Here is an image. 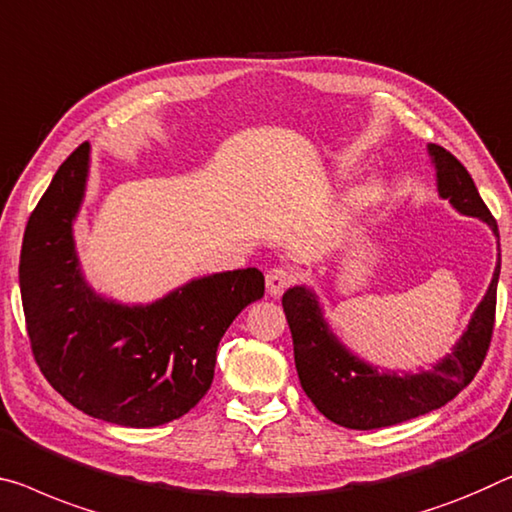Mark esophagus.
<instances>
[{
  "label": "esophagus",
  "instance_id": "esophagus-1",
  "mask_svg": "<svg viewBox=\"0 0 512 512\" xmlns=\"http://www.w3.org/2000/svg\"><path fill=\"white\" fill-rule=\"evenodd\" d=\"M293 272L286 270V267H274V270L267 272L265 277V288L270 297H281L283 290H286L290 283H293Z\"/></svg>",
  "mask_w": 512,
  "mask_h": 512
}]
</instances>
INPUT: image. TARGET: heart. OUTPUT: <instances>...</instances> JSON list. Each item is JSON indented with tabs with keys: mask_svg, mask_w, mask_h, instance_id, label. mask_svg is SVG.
Segmentation results:
<instances>
[{
	"mask_svg": "<svg viewBox=\"0 0 512 512\" xmlns=\"http://www.w3.org/2000/svg\"><path fill=\"white\" fill-rule=\"evenodd\" d=\"M384 194H387L384 178L371 174L361 178L355 187H350V192L345 194V208L350 212H366L375 208L384 199Z\"/></svg>",
	"mask_w": 512,
	"mask_h": 512,
	"instance_id": "1",
	"label": "heart"
}]
</instances>
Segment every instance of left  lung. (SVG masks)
Wrapping results in <instances>:
<instances>
[{"label": "left lung", "instance_id": "8db88e82", "mask_svg": "<svg viewBox=\"0 0 512 512\" xmlns=\"http://www.w3.org/2000/svg\"><path fill=\"white\" fill-rule=\"evenodd\" d=\"M428 155L435 167L439 199H446L460 215L481 219L497 238V265L483 300L471 313L458 341L451 345V352L432 361L428 371L416 373L377 366L352 352L334 332L325 316V306L311 286L300 283L283 293L281 304L293 334L295 368L302 389L329 421L343 428H387L439 410L474 380L487 355L501 272L497 222L469 171L451 153L437 144H428Z\"/></svg>", "mask_w": 512, "mask_h": 512}]
</instances>
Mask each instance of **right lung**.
<instances>
[{"mask_svg": "<svg viewBox=\"0 0 512 512\" xmlns=\"http://www.w3.org/2000/svg\"><path fill=\"white\" fill-rule=\"evenodd\" d=\"M91 146L61 164L31 212L20 293L36 364L70 405L125 428H155L192 410L215 377L219 341L265 293L256 267L194 277L146 304L98 293L75 245Z\"/></svg>", "mask_w": 512, "mask_h": 512, "instance_id": "1", "label": "right lung"}]
</instances>
